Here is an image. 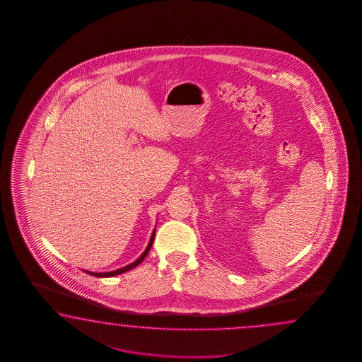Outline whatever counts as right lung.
<instances>
[{
  "mask_svg": "<svg viewBox=\"0 0 362 362\" xmlns=\"http://www.w3.org/2000/svg\"><path fill=\"white\" fill-rule=\"evenodd\" d=\"M155 237V230L153 231V235H151V239H150V242H148V246H147L146 250H145V252L139 256V259L136 260L134 262H132L129 265H127V267H124L122 269L114 270V272H107V273H93V272H86V273H89V274H92L94 277H112V276H117V274H122V273H125V272H128V270L133 269V268H136L137 265H139L141 262L145 260V257H146L147 254H148V251H150V248L153 246V242H154Z\"/></svg>",
  "mask_w": 362,
  "mask_h": 362,
  "instance_id": "obj_1",
  "label": "right lung"
}]
</instances>
